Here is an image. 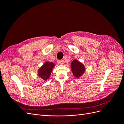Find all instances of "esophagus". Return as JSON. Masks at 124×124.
<instances>
[{
	"label": "esophagus",
	"instance_id": "esophagus-1",
	"mask_svg": "<svg viewBox=\"0 0 124 124\" xmlns=\"http://www.w3.org/2000/svg\"><path fill=\"white\" fill-rule=\"evenodd\" d=\"M58 62H59V63H61V64H62V65H63V63H64V61H63V60H62V59L59 60Z\"/></svg>",
	"mask_w": 124,
	"mask_h": 124
}]
</instances>
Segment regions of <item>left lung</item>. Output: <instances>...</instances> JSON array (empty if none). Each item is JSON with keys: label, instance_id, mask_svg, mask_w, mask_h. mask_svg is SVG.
Listing matches in <instances>:
<instances>
[{"label": "left lung", "instance_id": "8db88e82", "mask_svg": "<svg viewBox=\"0 0 124 124\" xmlns=\"http://www.w3.org/2000/svg\"><path fill=\"white\" fill-rule=\"evenodd\" d=\"M71 67L73 75L78 78L80 77L85 71L84 65L76 59L74 60L71 63Z\"/></svg>", "mask_w": 124, "mask_h": 124}]
</instances>
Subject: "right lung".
Returning a JSON list of instances; mask_svg holds the SVG:
<instances>
[{
	"mask_svg": "<svg viewBox=\"0 0 124 124\" xmlns=\"http://www.w3.org/2000/svg\"><path fill=\"white\" fill-rule=\"evenodd\" d=\"M54 66L53 62H46L39 70V76L42 78L43 80H46L51 75L52 70Z\"/></svg>",
	"mask_w": 124,
	"mask_h": 124,
	"instance_id": "add662e5",
	"label": "right lung"
}]
</instances>
